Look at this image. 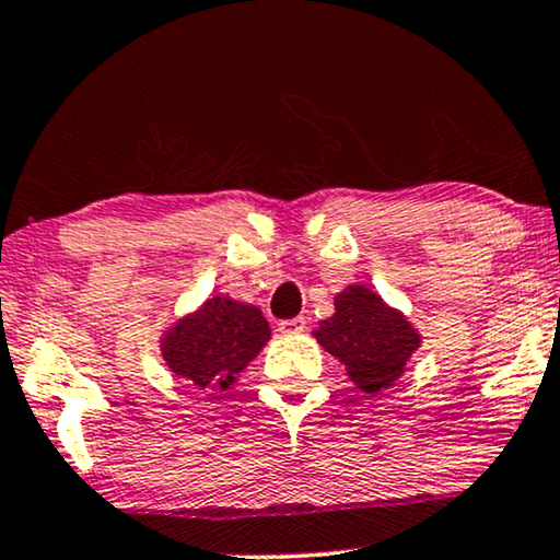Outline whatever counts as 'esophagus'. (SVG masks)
<instances>
[{"instance_id":"obj_1","label":"esophagus","mask_w":560,"mask_h":560,"mask_svg":"<svg viewBox=\"0 0 560 560\" xmlns=\"http://www.w3.org/2000/svg\"><path fill=\"white\" fill-rule=\"evenodd\" d=\"M278 331H280V334H301V331H305V318L298 316V318L280 320Z\"/></svg>"}]
</instances>
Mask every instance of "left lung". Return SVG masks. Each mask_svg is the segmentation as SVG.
Here are the masks:
<instances>
[{"label": "left lung", "mask_w": 560, "mask_h": 560, "mask_svg": "<svg viewBox=\"0 0 560 560\" xmlns=\"http://www.w3.org/2000/svg\"><path fill=\"white\" fill-rule=\"evenodd\" d=\"M334 303L336 313L313 336L328 354L347 364L359 389L377 395L400 377L405 362L420 347V336L400 311L387 308L364 285H349Z\"/></svg>", "instance_id": "8db88e82"}]
</instances>
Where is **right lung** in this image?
<instances>
[{"label": "right lung", "mask_w": 560, "mask_h": 560, "mask_svg": "<svg viewBox=\"0 0 560 560\" xmlns=\"http://www.w3.org/2000/svg\"><path fill=\"white\" fill-rule=\"evenodd\" d=\"M270 339V324L255 305L209 298L163 339V357L178 377L209 389L213 400Z\"/></svg>", "instance_id": "1"}]
</instances>
